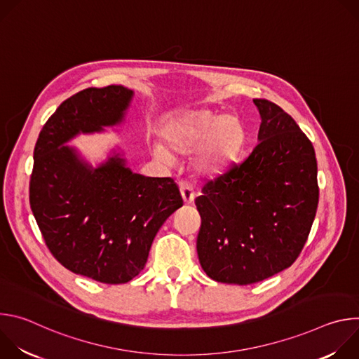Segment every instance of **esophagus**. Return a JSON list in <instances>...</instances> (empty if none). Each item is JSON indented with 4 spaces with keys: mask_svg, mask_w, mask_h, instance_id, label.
I'll use <instances>...</instances> for the list:
<instances>
[{
    "mask_svg": "<svg viewBox=\"0 0 359 359\" xmlns=\"http://www.w3.org/2000/svg\"><path fill=\"white\" fill-rule=\"evenodd\" d=\"M179 187H180V193H182V197H183L184 203H186V204L193 203L194 196H196V194H194V190H193V186H191L189 182H180Z\"/></svg>",
    "mask_w": 359,
    "mask_h": 359,
    "instance_id": "34e87169",
    "label": "esophagus"
}]
</instances>
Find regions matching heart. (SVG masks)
<instances>
[{
    "label": "heart",
    "mask_w": 359,
    "mask_h": 359,
    "mask_svg": "<svg viewBox=\"0 0 359 359\" xmlns=\"http://www.w3.org/2000/svg\"><path fill=\"white\" fill-rule=\"evenodd\" d=\"M168 146L177 153L193 149V166L203 173L220 170L240 150L244 129L231 115H215L208 111H191L179 115L165 129ZM153 155L170 162L172 153L162 144H153Z\"/></svg>",
    "instance_id": "1"
}]
</instances>
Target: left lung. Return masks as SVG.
Wrapping results in <instances>:
<instances>
[{
  "instance_id": "1",
  "label": "left lung",
  "mask_w": 359,
  "mask_h": 359,
  "mask_svg": "<svg viewBox=\"0 0 359 359\" xmlns=\"http://www.w3.org/2000/svg\"><path fill=\"white\" fill-rule=\"evenodd\" d=\"M254 105L262 116L259 143L196 198L198 262L217 283L248 285L288 269L318 208L313 143L278 105L267 99Z\"/></svg>"
}]
</instances>
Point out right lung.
<instances>
[{
	"label": "right lung",
	"mask_w": 359,
	"mask_h": 359,
	"mask_svg": "<svg viewBox=\"0 0 359 359\" xmlns=\"http://www.w3.org/2000/svg\"><path fill=\"white\" fill-rule=\"evenodd\" d=\"M132 96L122 85L75 93L46 121L34 149L29 204L46 247L69 271L105 284L136 277L159 229L183 206L173 179L133 173L119 155L92 169L64 144L121 123Z\"/></svg>",
	"instance_id": "1"
}]
</instances>
